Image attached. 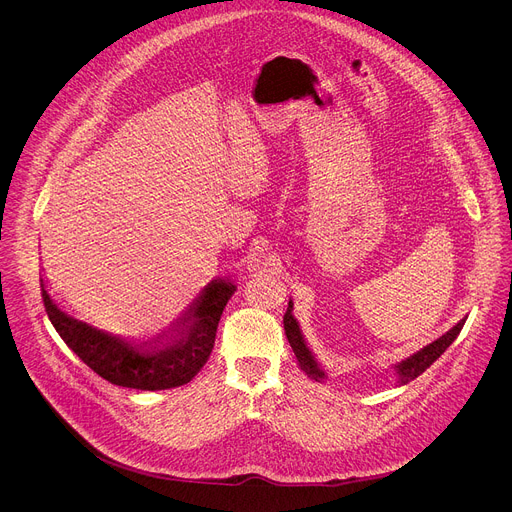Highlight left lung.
Listing matches in <instances>:
<instances>
[{
  "instance_id": "1",
  "label": "left lung",
  "mask_w": 512,
  "mask_h": 512,
  "mask_svg": "<svg viewBox=\"0 0 512 512\" xmlns=\"http://www.w3.org/2000/svg\"><path fill=\"white\" fill-rule=\"evenodd\" d=\"M291 310H294V304L289 302V304H287V312H285V316H283V328H285V336H287V340H289V346H291V350H294V354H296V358H298V362H300V369L306 371L308 377H312V379H316V381H322L326 375H324V371L318 367V362H316L314 354L310 352V348H308V344H306V340H304V336H302V332H300V326H298L296 318L291 316ZM464 322H466V318L460 320V322H458L452 330H448L444 336H440L437 340H433L431 344L423 346L419 352H415V354H411L409 358H405V360H401L399 364H395V371H397V377H399V385H407L409 381L417 379L425 369H429L431 364H433L437 358H440V356L446 352V348L458 338L460 330L464 328Z\"/></svg>"
}]
</instances>
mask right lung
<instances>
[{
	"instance_id": "1",
	"label": "right lung",
	"mask_w": 512,
	"mask_h": 512,
	"mask_svg": "<svg viewBox=\"0 0 512 512\" xmlns=\"http://www.w3.org/2000/svg\"><path fill=\"white\" fill-rule=\"evenodd\" d=\"M40 287L46 314L66 346L105 381L139 391L180 387L198 375L214 348L218 320L237 291L231 281L214 279L180 318L174 336L164 346L145 350L70 318L52 302L42 279Z\"/></svg>"
}]
</instances>
